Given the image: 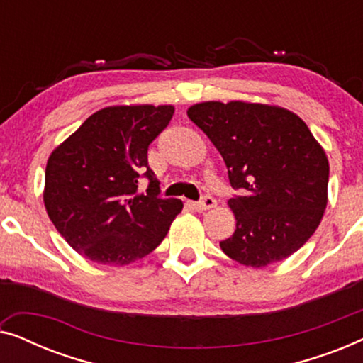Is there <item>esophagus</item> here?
I'll return each mask as SVG.
<instances>
[{
    "mask_svg": "<svg viewBox=\"0 0 363 363\" xmlns=\"http://www.w3.org/2000/svg\"><path fill=\"white\" fill-rule=\"evenodd\" d=\"M215 206H216V200L211 196H203V200L193 203V208H195L196 211H206V210H211V208H215Z\"/></svg>",
    "mask_w": 363,
    "mask_h": 363,
    "instance_id": "esophagus-1",
    "label": "esophagus"
}]
</instances>
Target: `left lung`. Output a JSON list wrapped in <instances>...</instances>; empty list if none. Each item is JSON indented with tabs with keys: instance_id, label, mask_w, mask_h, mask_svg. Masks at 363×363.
I'll return each instance as SVG.
<instances>
[{
	"instance_id": "1",
	"label": "left lung",
	"mask_w": 363,
	"mask_h": 363,
	"mask_svg": "<svg viewBox=\"0 0 363 363\" xmlns=\"http://www.w3.org/2000/svg\"><path fill=\"white\" fill-rule=\"evenodd\" d=\"M188 117L206 133L242 196L228 206L236 218L221 241L240 264L264 267L289 257L320 225L327 206L329 160L309 127L294 112L269 104L208 101Z\"/></svg>"
}]
</instances>
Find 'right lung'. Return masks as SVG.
Masks as SVG:
<instances>
[{"label":"right lung","mask_w":363,"mask_h":363,"mask_svg":"<svg viewBox=\"0 0 363 363\" xmlns=\"http://www.w3.org/2000/svg\"><path fill=\"white\" fill-rule=\"evenodd\" d=\"M175 107L135 104L92 113L51 152L44 180L49 220L79 255L99 264L127 266L155 250L183 203L160 198L147 162L153 138ZM142 177L151 182L138 190Z\"/></svg>","instance_id":"add662e5"}]
</instances>
